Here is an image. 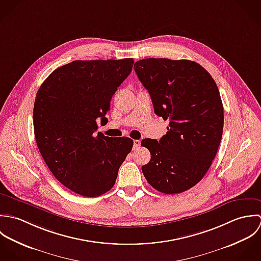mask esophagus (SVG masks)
Masks as SVG:
<instances>
[{
    "label": "esophagus",
    "instance_id": "34e87169",
    "mask_svg": "<svg viewBox=\"0 0 261 261\" xmlns=\"http://www.w3.org/2000/svg\"><path fill=\"white\" fill-rule=\"evenodd\" d=\"M139 146H140V141L139 140H134L133 141V149L135 150V149L139 148Z\"/></svg>",
    "mask_w": 261,
    "mask_h": 261
}]
</instances>
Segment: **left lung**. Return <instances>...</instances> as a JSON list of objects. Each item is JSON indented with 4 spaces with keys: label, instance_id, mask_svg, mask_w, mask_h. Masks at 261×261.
<instances>
[{
    "label": "left lung",
    "instance_id": "1",
    "mask_svg": "<svg viewBox=\"0 0 261 261\" xmlns=\"http://www.w3.org/2000/svg\"><path fill=\"white\" fill-rule=\"evenodd\" d=\"M134 69L150 95L154 113L169 120L168 131L159 141H141L151 155L142 172L160 193L186 192L204 177L222 139L224 110L218 87L192 60L145 58L135 62Z\"/></svg>",
    "mask_w": 261,
    "mask_h": 261
}]
</instances>
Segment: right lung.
Here are the masks:
<instances>
[{"mask_svg": "<svg viewBox=\"0 0 261 261\" xmlns=\"http://www.w3.org/2000/svg\"><path fill=\"white\" fill-rule=\"evenodd\" d=\"M133 58L74 60L49 74L33 109L38 149L55 178L70 191L95 198L110 191L132 150L128 137L98 132L112 97L130 74Z\"/></svg>", "mask_w": 261, "mask_h": 261, "instance_id": "1", "label": "right lung"}]
</instances>
